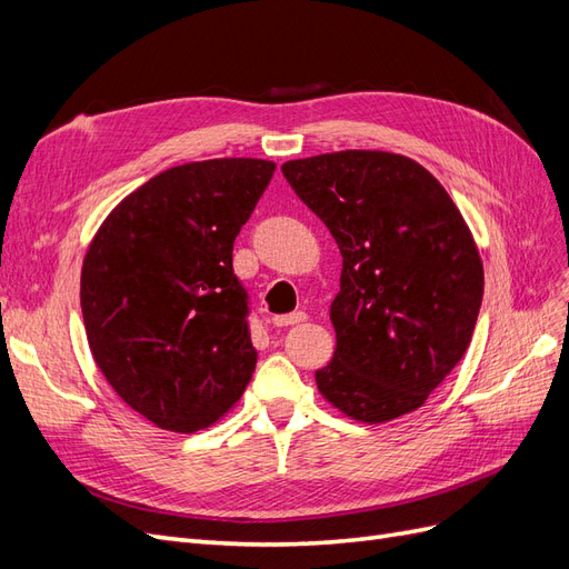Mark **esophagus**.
<instances>
[{
  "label": "esophagus",
  "mask_w": 569,
  "mask_h": 569,
  "mask_svg": "<svg viewBox=\"0 0 569 569\" xmlns=\"http://www.w3.org/2000/svg\"><path fill=\"white\" fill-rule=\"evenodd\" d=\"M306 313L303 311H295V313H289V316H274L272 318V325H278V327H289V325H299V322H306Z\"/></svg>",
  "instance_id": "34e87169"
}]
</instances>
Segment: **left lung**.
<instances>
[{
  "label": "left lung",
  "instance_id": "1",
  "mask_svg": "<svg viewBox=\"0 0 569 569\" xmlns=\"http://www.w3.org/2000/svg\"><path fill=\"white\" fill-rule=\"evenodd\" d=\"M282 173L341 251L322 399L380 425L418 410L470 347L485 266L441 182L401 153L347 149Z\"/></svg>",
  "mask_w": 569,
  "mask_h": 569
}]
</instances>
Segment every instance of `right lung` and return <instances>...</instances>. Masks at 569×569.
<instances>
[{
    "label": "right lung",
    "instance_id": "add662e5",
    "mask_svg": "<svg viewBox=\"0 0 569 569\" xmlns=\"http://www.w3.org/2000/svg\"><path fill=\"white\" fill-rule=\"evenodd\" d=\"M272 173L263 159L168 168L116 206L84 253L80 306L94 363L168 432L211 427L251 382L232 244Z\"/></svg>",
    "mask_w": 569,
    "mask_h": 569
}]
</instances>
